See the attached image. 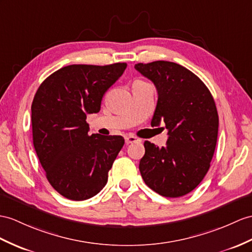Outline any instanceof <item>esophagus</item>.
I'll return each mask as SVG.
<instances>
[{"mask_svg":"<svg viewBox=\"0 0 252 252\" xmlns=\"http://www.w3.org/2000/svg\"><path fill=\"white\" fill-rule=\"evenodd\" d=\"M125 142L126 144H129V143H134V142H141V139L134 137V136H131V134H129V136H126L125 137Z\"/></svg>","mask_w":252,"mask_h":252,"instance_id":"esophagus-1","label":"esophagus"}]
</instances>
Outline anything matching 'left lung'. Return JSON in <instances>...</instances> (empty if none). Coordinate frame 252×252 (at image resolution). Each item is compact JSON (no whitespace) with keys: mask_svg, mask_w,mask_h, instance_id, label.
Here are the masks:
<instances>
[{"mask_svg":"<svg viewBox=\"0 0 252 252\" xmlns=\"http://www.w3.org/2000/svg\"><path fill=\"white\" fill-rule=\"evenodd\" d=\"M155 84L158 101L151 125L164 124L167 145L145 141L139 170L145 184L167 198L197 187L210 169L218 136V113L210 90L180 64L168 61L134 65Z\"/></svg>","mask_w":252,"mask_h":252,"instance_id":"1","label":"left lung"}]
</instances>
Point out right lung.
<instances>
[{
  "mask_svg": "<svg viewBox=\"0 0 252 252\" xmlns=\"http://www.w3.org/2000/svg\"><path fill=\"white\" fill-rule=\"evenodd\" d=\"M126 67L65 66L36 92L31 107L33 144L47 180L67 199L83 201L99 192L125 143L122 136H89L87 115L99 112L103 95Z\"/></svg>",
  "mask_w": 252,
  "mask_h": 252,
  "instance_id": "1",
  "label": "right lung"
}]
</instances>
